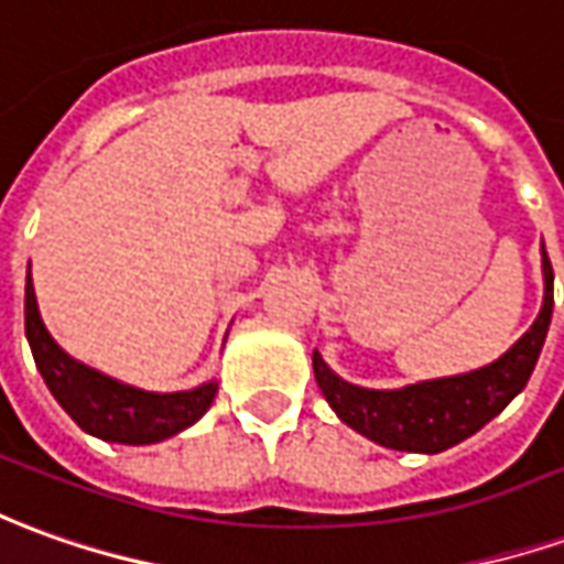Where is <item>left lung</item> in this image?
I'll use <instances>...</instances> for the list:
<instances>
[{
	"instance_id": "obj_1",
	"label": "left lung",
	"mask_w": 564,
	"mask_h": 564,
	"mask_svg": "<svg viewBox=\"0 0 564 564\" xmlns=\"http://www.w3.org/2000/svg\"><path fill=\"white\" fill-rule=\"evenodd\" d=\"M543 283H546L543 308L529 333L501 360L467 376L421 381L403 391H369L341 381L314 350L311 354L314 378L326 403L336 409V415L348 427L369 436L378 446L427 452V455L458 446L460 440L474 436L482 424L503 412V405L529 384L553 317V265L546 250H543Z\"/></svg>"
}]
</instances>
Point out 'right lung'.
Listing matches in <instances>:
<instances>
[{"label":"right lung","instance_id":"right-lung-1","mask_svg":"<svg viewBox=\"0 0 564 564\" xmlns=\"http://www.w3.org/2000/svg\"><path fill=\"white\" fill-rule=\"evenodd\" d=\"M23 323H26V341L33 348V360L54 400L66 409V415L82 431L100 436L106 443H124V446L161 443L173 433L186 431L214 403L216 381L183 393H149L73 360L48 336L45 323L39 317L30 274H26Z\"/></svg>","mask_w":564,"mask_h":564}]
</instances>
